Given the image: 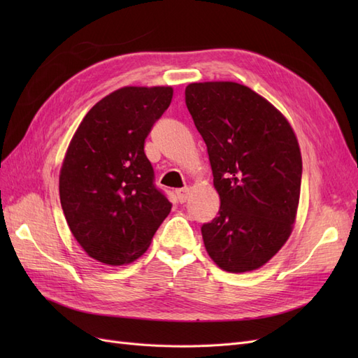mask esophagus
<instances>
[{
	"mask_svg": "<svg viewBox=\"0 0 358 358\" xmlns=\"http://www.w3.org/2000/svg\"><path fill=\"white\" fill-rule=\"evenodd\" d=\"M176 196H178V200L180 203H185L189 197V188H182V189H178L176 191Z\"/></svg>",
	"mask_w": 358,
	"mask_h": 358,
	"instance_id": "obj_1",
	"label": "esophagus"
}]
</instances>
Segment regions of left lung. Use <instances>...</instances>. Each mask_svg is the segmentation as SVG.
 I'll return each mask as SVG.
<instances>
[{"mask_svg": "<svg viewBox=\"0 0 358 358\" xmlns=\"http://www.w3.org/2000/svg\"><path fill=\"white\" fill-rule=\"evenodd\" d=\"M185 101L221 200L218 216L201 227L204 248L225 272H252L294 229L301 183L296 133L272 103L236 82L189 83Z\"/></svg>", "mask_w": 358, "mask_h": 358, "instance_id": "1", "label": "left lung"}]
</instances>
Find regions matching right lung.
I'll return each instance as SVG.
<instances>
[{"instance_id": "right-lung-1", "label": "right lung", "mask_w": 358, "mask_h": 358, "mask_svg": "<svg viewBox=\"0 0 358 358\" xmlns=\"http://www.w3.org/2000/svg\"><path fill=\"white\" fill-rule=\"evenodd\" d=\"M171 99V86H124L96 103L70 140L61 206L74 239L103 264L142 257L171 210L145 154L150 128Z\"/></svg>"}]
</instances>
